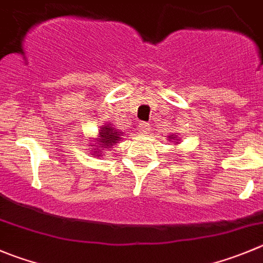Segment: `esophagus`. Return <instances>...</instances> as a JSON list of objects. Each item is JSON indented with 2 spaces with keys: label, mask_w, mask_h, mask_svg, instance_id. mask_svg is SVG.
<instances>
[{
  "label": "esophagus",
  "mask_w": 263,
  "mask_h": 263,
  "mask_svg": "<svg viewBox=\"0 0 263 263\" xmlns=\"http://www.w3.org/2000/svg\"><path fill=\"white\" fill-rule=\"evenodd\" d=\"M149 130H151V126H149L148 122H141V125H139V132L142 134H147Z\"/></svg>",
  "instance_id": "1"
}]
</instances>
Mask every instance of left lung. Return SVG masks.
<instances>
[{"label":"left lung","mask_w":263,"mask_h":263,"mask_svg":"<svg viewBox=\"0 0 263 263\" xmlns=\"http://www.w3.org/2000/svg\"><path fill=\"white\" fill-rule=\"evenodd\" d=\"M169 138H171V137H169ZM172 138H173V137H172Z\"/></svg>","instance_id":"1"}]
</instances>
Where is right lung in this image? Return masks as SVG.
<instances>
[{
  "mask_svg": "<svg viewBox=\"0 0 263 263\" xmlns=\"http://www.w3.org/2000/svg\"><path fill=\"white\" fill-rule=\"evenodd\" d=\"M120 136H121V132H117L115 127H112L111 125H107V126L102 127V130L99 132V138H98V142H99V146H96L94 147V149H96V155L97 156H101L99 155V152H103L106 148H111L112 144L116 143L117 141H120ZM102 149L101 150L100 148Z\"/></svg>",
  "mask_w": 263,
  "mask_h": 263,
  "instance_id": "obj_1",
  "label": "right lung"
}]
</instances>
